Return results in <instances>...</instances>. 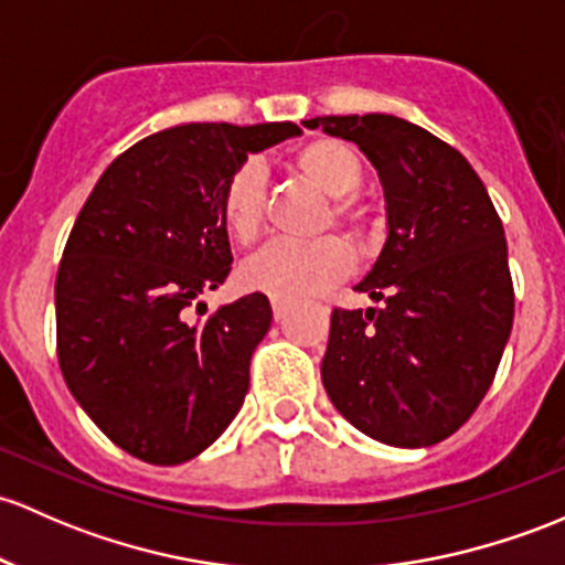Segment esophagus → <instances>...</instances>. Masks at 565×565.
I'll use <instances>...</instances> for the list:
<instances>
[{
	"label": "esophagus",
	"mask_w": 565,
	"mask_h": 565,
	"mask_svg": "<svg viewBox=\"0 0 565 565\" xmlns=\"http://www.w3.org/2000/svg\"><path fill=\"white\" fill-rule=\"evenodd\" d=\"M270 306H273V317H276V322H281V319L287 317V313H289V300L273 298V300H270Z\"/></svg>",
	"instance_id": "obj_1"
}]
</instances>
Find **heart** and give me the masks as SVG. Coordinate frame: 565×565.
I'll return each mask as SVG.
<instances>
[{"label":"heart","instance_id":"b5f03b06","mask_svg":"<svg viewBox=\"0 0 565 565\" xmlns=\"http://www.w3.org/2000/svg\"><path fill=\"white\" fill-rule=\"evenodd\" d=\"M289 168L330 198L324 224H341L360 243L379 235L382 224L376 213L371 211V205L362 203L358 194L365 181V164L352 146L335 138L308 140L289 153ZM218 211H222L224 227L237 243L248 246L257 241L265 227L267 211L265 173L257 162H243L227 178L218 198ZM352 270L354 252L349 243L338 235H324L311 243H267L263 252L254 254L241 267V281L252 292L298 300L324 292L332 284L352 276Z\"/></svg>","mask_w":565,"mask_h":565}]
</instances>
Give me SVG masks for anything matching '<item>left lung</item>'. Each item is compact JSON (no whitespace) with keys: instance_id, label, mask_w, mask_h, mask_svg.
Here are the masks:
<instances>
[{"instance_id":"8db88e82","label":"left lung","mask_w":565,"mask_h":565,"mask_svg":"<svg viewBox=\"0 0 565 565\" xmlns=\"http://www.w3.org/2000/svg\"><path fill=\"white\" fill-rule=\"evenodd\" d=\"M302 127L358 142L387 200V243L354 287L382 308L332 311L324 390L376 441H444L477 412L512 332L501 216L466 157L417 124L367 113Z\"/></svg>"}]
</instances>
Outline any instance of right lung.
Instances as JSON below:
<instances>
[{
	"label": "right lung",
	"mask_w": 565,
	"mask_h": 565,
	"mask_svg": "<svg viewBox=\"0 0 565 565\" xmlns=\"http://www.w3.org/2000/svg\"><path fill=\"white\" fill-rule=\"evenodd\" d=\"M292 121L181 124L116 157L81 207L56 273V354L83 412L124 452L175 466L211 447L248 392L270 330L263 292L192 322L233 270L218 198L246 153Z\"/></svg>",
	"instance_id": "1"
}]
</instances>
